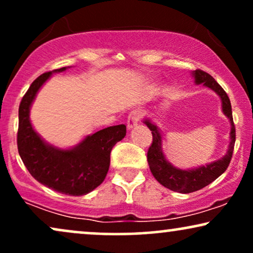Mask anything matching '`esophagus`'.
I'll list each match as a JSON object with an SVG mask.
<instances>
[{
    "label": "esophagus",
    "instance_id": "esophagus-1",
    "mask_svg": "<svg viewBox=\"0 0 253 253\" xmlns=\"http://www.w3.org/2000/svg\"><path fill=\"white\" fill-rule=\"evenodd\" d=\"M141 118H142V112L141 111L135 110V111L130 112L128 118H127V128H128V129L134 128V127H135L136 125L139 124V121L141 120Z\"/></svg>",
    "mask_w": 253,
    "mask_h": 253
}]
</instances>
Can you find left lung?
Returning <instances> with one entry per match:
<instances>
[{
  "label": "left lung",
  "instance_id": "left-lung-1",
  "mask_svg": "<svg viewBox=\"0 0 253 253\" xmlns=\"http://www.w3.org/2000/svg\"><path fill=\"white\" fill-rule=\"evenodd\" d=\"M193 77L195 78V83L197 85L203 84L207 87L211 88L212 91H215L219 95L220 100H222L223 113L230 120V125H231L230 145L228 152H226V154L222 159L206 166H201L198 168L188 169V170H183V169L174 167L165 158L164 150H162V136L158 126L153 124L150 119H146L143 121L147 125V127L152 130L153 134L152 146L149 147L148 153H147V161H148L153 176L156 178V181L160 184L164 185V187L182 194H189L193 193V191L202 189L206 185L210 184L217 177L220 176L226 170V168L229 167L236 141V129L232 119L231 103H230L228 94L225 93L222 86L209 73L204 72L202 70H196V71L193 72Z\"/></svg>",
  "mask_w": 253,
  "mask_h": 253
}]
</instances>
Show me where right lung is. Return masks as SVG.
<instances>
[{
	"label": "right lung",
	"mask_w": 253,
	"mask_h": 253,
	"mask_svg": "<svg viewBox=\"0 0 253 253\" xmlns=\"http://www.w3.org/2000/svg\"><path fill=\"white\" fill-rule=\"evenodd\" d=\"M68 68L41 75L22 98L18 108L17 148L35 180L58 193L82 196L103 183L110 168L111 150L126 135V126L117 125L98 130L69 149L57 148L44 141L31 125V104L52 73L63 72Z\"/></svg>",
	"instance_id": "obj_1"
}]
</instances>
